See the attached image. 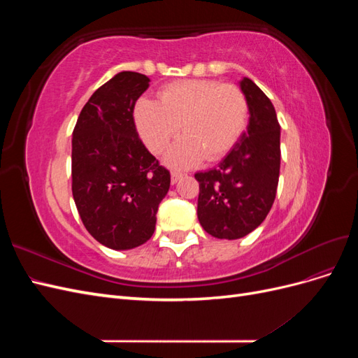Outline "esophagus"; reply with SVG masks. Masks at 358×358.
Masks as SVG:
<instances>
[{
	"mask_svg": "<svg viewBox=\"0 0 358 358\" xmlns=\"http://www.w3.org/2000/svg\"><path fill=\"white\" fill-rule=\"evenodd\" d=\"M180 178H182V173L171 171V183H173V185H175V183H178L180 180Z\"/></svg>",
	"mask_w": 358,
	"mask_h": 358,
	"instance_id": "1",
	"label": "esophagus"
}]
</instances>
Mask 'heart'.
<instances>
[{"label":"heart","instance_id":"b5f03b06","mask_svg":"<svg viewBox=\"0 0 358 358\" xmlns=\"http://www.w3.org/2000/svg\"><path fill=\"white\" fill-rule=\"evenodd\" d=\"M159 103L140 99L134 109L137 131L146 148L161 154L176 137L167 164L187 169L203 158L216 161L236 145L245 131L249 104L239 86L208 79H187L166 85Z\"/></svg>","mask_w":358,"mask_h":358}]
</instances>
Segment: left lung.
<instances>
[{
  "label": "left lung",
  "instance_id": "8db88e82",
  "mask_svg": "<svg viewBox=\"0 0 358 358\" xmlns=\"http://www.w3.org/2000/svg\"><path fill=\"white\" fill-rule=\"evenodd\" d=\"M241 90L249 104V124L218 166L196 173L200 183L197 216L206 233L241 239L272 209L280 167V125L267 95L248 78Z\"/></svg>",
  "mask_w": 358,
  "mask_h": 358
}]
</instances>
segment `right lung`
<instances>
[{"label": "right lung", "instance_id": "obj_1", "mask_svg": "<svg viewBox=\"0 0 358 358\" xmlns=\"http://www.w3.org/2000/svg\"><path fill=\"white\" fill-rule=\"evenodd\" d=\"M149 78L121 71L96 90L76 122L71 189L85 229L101 245L125 251L148 242L170 188V173L138 138L134 106Z\"/></svg>", "mask_w": 358, "mask_h": 358}]
</instances>
